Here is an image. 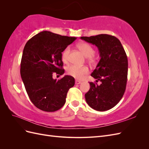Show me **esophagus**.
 <instances>
[{"label": "esophagus", "instance_id": "1", "mask_svg": "<svg viewBox=\"0 0 149 149\" xmlns=\"http://www.w3.org/2000/svg\"><path fill=\"white\" fill-rule=\"evenodd\" d=\"M81 83V82L80 81H78V80H76L75 81V84H79Z\"/></svg>", "mask_w": 149, "mask_h": 149}]
</instances>
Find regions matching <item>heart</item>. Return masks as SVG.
<instances>
[{
    "label": "heart",
    "mask_w": 149,
    "mask_h": 149,
    "mask_svg": "<svg viewBox=\"0 0 149 149\" xmlns=\"http://www.w3.org/2000/svg\"><path fill=\"white\" fill-rule=\"evenodd\" d=\"M78 48L86 57H89L90 59L94 54V49L91 45L88 43H81L78 44ZM70 48L67 47L63 51L61 55L63 61L67 62L68 61ZM67 74L78 79H82L86 74L89 73V68L87 66H79L77 65H71L67 68Z\"/></svg>",
    "instance_id": "obj_1"
}]
</instances>
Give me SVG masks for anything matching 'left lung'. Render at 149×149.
<instances>
[{"instance_id": "8db88e82", "label": "left lung", "mask_w": 149, "mask_h": 149, "mask_svg": "<svg viewBox=\"0 0 149 149\" xmlns=\"http://www.w3.org/2000/svg\"><path fill=\"white\" fill-rule=\"evenodd\" d=\"M82 40L95 45L101 59L91 76L101 81L100 85L90 82L85 94L88 104L94 110L105 111L114 107L123 97L127 81L128 60L124 49L114 36L101 34L81 37Z\"/></svg>"}]
</instances>
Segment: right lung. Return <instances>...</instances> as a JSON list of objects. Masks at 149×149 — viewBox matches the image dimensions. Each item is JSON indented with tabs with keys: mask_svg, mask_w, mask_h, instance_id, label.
<instances>
[{
	"mask_svg": "<svg viewBox=\"0 0 149 149\" xmlns=\"http://www.w3.org/2000/svg\"><path fill=\"white\" fill-rule=\"evenodd\" d=\"M76 37L61 36L48 31L35 35L25 44L20 63V75L30 101L46 112L59 110L66 102L67 93L74 85V78L62 75L61 53Z\"/></svg>",
	"mask_w": 149,
	"mask_h": 149,
	"instance_id": "obj_1",
	"label": "right lung"
}]
</instances>
